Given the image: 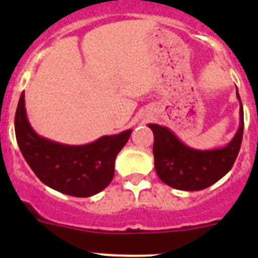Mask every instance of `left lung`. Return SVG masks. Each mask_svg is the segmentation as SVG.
Masks as SVG:
<instances>
[{"label":"left lung","mask_w":258,"mask_h":258,"mask_svg":"<svg viewBox=\"0 0 258 258\" xmlns=\"http://www.w3.org/2000/svg\"><path fill=\"white\" fill-rule=\"evenodd\" d=\"M236 96L240 101V126L233 139L223 147H188L166 126L148 123L155 137V168L161 181L181 191H200L212 186L232 168L243 135V108L237 87Z\"/></svg>","instance_id":"left-lung-1"}]
</instances>
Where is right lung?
Returning a JSON list of instances; mask_svg holds the SVG:
<instances>
[{
    "instance_id": "right-lung-1",
    "label": "right lung",
    "mask_w": 258,
    "mask_h": 258,
    "mask_svg": "<svg viewBox=\"0 0 258 258\" xmlns=\"http://www.w3.org/2000/svg\"><path fill=\"white\" fill-rule=\"evenodd\" d=\"M15 132L26 162L41 182L69 196L90 197L112 181L116 156L127 144L132 130L102 136L86 145L52 141L32 128L22 92L15 117Z\"/></svg>"
}]
</instances>
